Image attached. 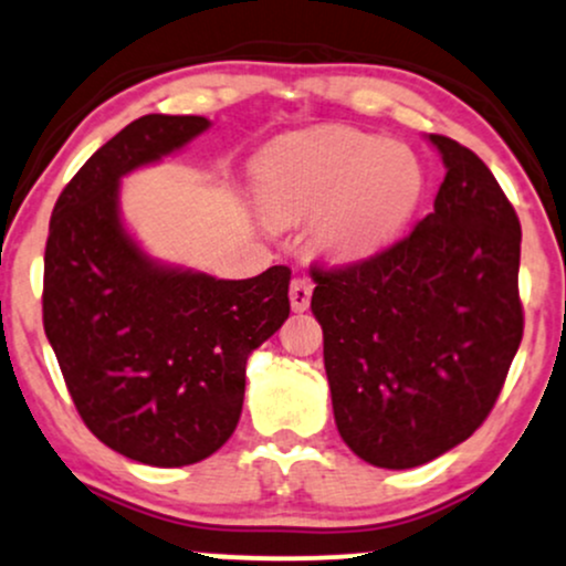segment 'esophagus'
I'll use <instances>...</instances> for the list:
<instances>
[{
  "mask_svg": "<svg viewBox=\"0 0 566 566\" xmlns=\"http://www.w3.org/2000/svg\"><path fill=\"white\" fill-rule=\"evenodd\" d=\"M289 298H291V307L296 312H304L310 307V298H312V283L307 277H294L289 285Z\"/></svg>",
  "mask_w": 566,
  "mask_h": 566,
  "instance_id": "34e87169",
  "label": "esophagus"
}]
</instances>
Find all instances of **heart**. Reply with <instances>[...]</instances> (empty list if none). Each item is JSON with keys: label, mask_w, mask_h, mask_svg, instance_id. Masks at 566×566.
<instances>
[{"label": "heart", "mask_w": 566, "mask_h": 566, "mask_svg": "<svg viewBox=\"0 0 566 566\" xmlns=\"http://www.w3.org/2000/svg\"><path fill=\"white\" fill-rule=\"evenodd\" d=\"M423 166L408 145L331 129L294 137L259 171V198L275 222L312 219V241L334 259L387 245L423 196Z\"/></svg>", "instance_id": "heart-1"}]
</instances>
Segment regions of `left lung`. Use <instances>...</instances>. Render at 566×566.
Segmentation results:
<instances>
[{"instance_id": "left-lung-1", "label": "left lung", "mask_w": 566, "mask_h": 566, "mask_svg": "<svg viewBox=\"0 0 566 566\" xmlns=\"http://www.w3.org/2000/svg\"><path fill=\"white\" fill-rule=\"evenodd\" d=\"M429 139L448 169L434 211L363 262L310 270L338 434L378 469L469 440L524 331L520 217L476 153Z\"/></svg>"}]
</instances>
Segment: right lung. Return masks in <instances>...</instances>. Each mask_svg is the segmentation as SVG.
<instances>
[{
	"label": "right lung",
	"mask_w": 566,
	"mask_h": 566,
	"mask_svg": "<svg viewBox=\"0 0 566 566\" xmlns=\"http://www.w3.org/2000/svg\"><path fill=\"white\" fill-rule=\"evenodd\" d=\"M209 129L203 116L124 126L60 192L44 249V334L86 429L148 467H190L238 427L245 360L289 317L291 270L249 281L161 268L126 235L118 179Z\"/></svg>",
	"instance_id": "obj_1"
}]
</instances>
